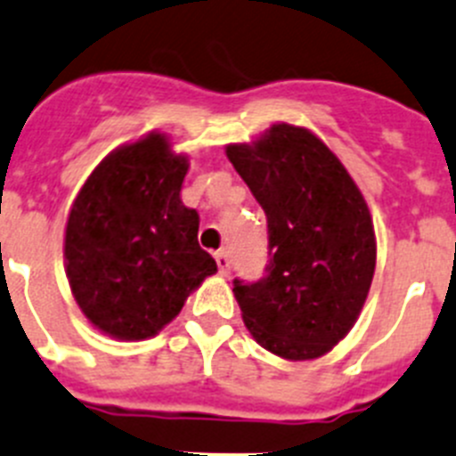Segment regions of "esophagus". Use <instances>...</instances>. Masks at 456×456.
<instances>
[{"label": "esophagus", "mask_w": 456, "mask_h": 456, "mask_svg": "<svg viewBox=\"0 0 456 456\" xmlns=\"http://www.w3.org/2000/svg\"><path fill=\"white\" fill-rule=\"evenodd\" d=\"M215 262H216V266H219L221 275H225V273L231 271V255L225 253V250H219V253H215Z\"/></svg>", "instance_id": "obj_1"}]
</instances>
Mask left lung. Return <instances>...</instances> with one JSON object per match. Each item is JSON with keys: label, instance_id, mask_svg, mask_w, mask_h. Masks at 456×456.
Instances as JSON below:
<instances>
[{"label": "left lung", "instance_id": "obj_1", "mask_svg": "<svg viewBox=\"0 0 456 456\" xmlns=\"http://www.w3.org/2000/svg\"><path fill=\"white\" fill-rule=\"evenodd\" d=\"M225 154L268 224L264 277L232 280L244 324L271 354L318 358L349 333L370 293L376 240L365 199L336 154L302 127L273 125Z\"/></svg>", "mask_w": 456, "mask_h": 456}]
</instances>
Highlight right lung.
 I'll return each mask as SVG.
<instances>
[{
	"label": "right lung",
	"mask_w": 456,
	"mask_h": 456,
	"mask_svg": "<svg viewBox=\"0 0 456 456\" xmlns=\"http://www.w3.org/2000/svg\"><path fill=\"white\" fill-rule=\"evenodd\" d=\"M185 175L188 159L151 134L111 151L73 201L64 237L69 284L101 331L120 340L154 336L216 273L197 241V210L181 203Z\"/></svg>",
	"instance_id": "obj_1"
}]
</instances>
